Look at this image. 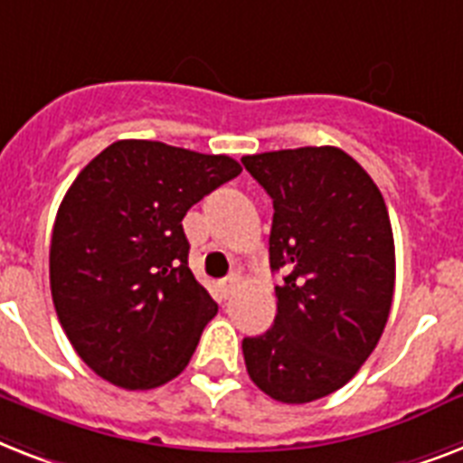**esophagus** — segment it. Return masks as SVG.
<instances>
[{"label": "esophagus", "instance_id": "1", "mask_svg": "<svg viewBox=\"0 0 463 463\" xmlns=\"http://www.w3.org/2000/svg\"><path fill=\"white\" fill-rule=\"evenodd\" d=\"M236 284H239V279H236L234 275L227 277V279H224V282H222V294H224V296H232V294H234Z\"/></svg>", "mask_w": 463, "mask_h": 463}]
</instances>
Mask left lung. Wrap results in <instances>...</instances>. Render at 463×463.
Returning a JSON list of instances; mask_svg holds the SVG:
<instances>
[{
  "instance_id": "8db88e82",
  "label": "left lung",
  "mask_w": 463,
  "mask_h": 463,
  "mask_svg": "<svg viewBox=\"0 0 463 463\" xmlns=\"http://www.w3.org/2000/svg\"><path fill=\"white\" fill-rule=\"evenodd\" d=\"M272 198L269 268L284 272L275 325L243 339L250 380L284 404H308L349 383L378 346L394 294L387 205L339 147L246 155Z\"/></svg>"
}]
</instances>
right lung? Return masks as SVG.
<instances>
[{
    "instance_id": "1",
    "label": "right lung",
    "mask_w": 463,
    "mask_h": 463,
    "mask_svg": "<svg viewBox=\"0 0 463 463\" xmlns=\"http://www.w3.org/2000/svg\"><path fill=\"white\" fill-rule=\"evenodd\" d=\"M241 165L157 140H117L59 205L50 287L83 364L124 390H153L194 356L217 303L188 269L181 227Z\"/></svg>"
}]
</instances>
